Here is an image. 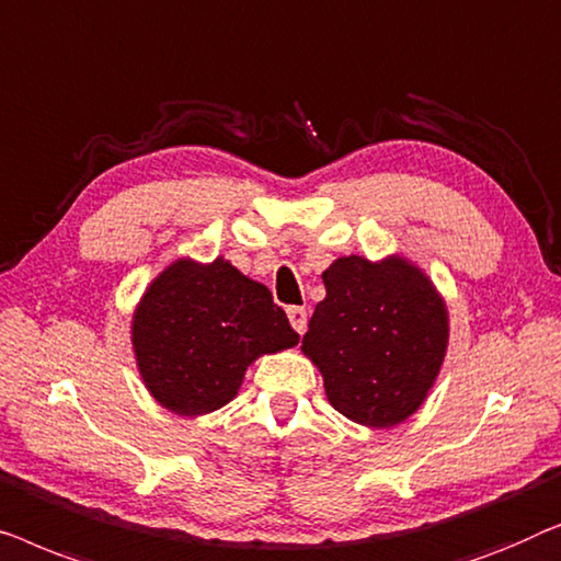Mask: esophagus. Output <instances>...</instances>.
Returning <instances> with one entry per match:
<instances>
[{
    "mask_svg": "<svg viewBox=\"0 0 561 561\" xmlns=\"http://www.w3.org/2000/svg\"><path fill=\"white\" fill-rule=\"evenodd\" d=\"M287 318H289V322H291V328H295L297 333L302 335L305 330H307V310H305V307H289Z\"/></svg>",
    "mask_w": 561,
    "mask_h": 561,
    "instance_id": "34e87169",
    "label": "esophagus"
}]
</instances>
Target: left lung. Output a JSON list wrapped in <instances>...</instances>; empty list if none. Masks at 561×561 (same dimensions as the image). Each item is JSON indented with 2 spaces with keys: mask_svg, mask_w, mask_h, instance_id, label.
Masks as SVG:
<instances>
[{
  "mask_svg": "<svg viewBox=\"0 0 561 561\" xmlns=\"http://www.w3.org/2000/svg\"><path fill=\"white\" fill-rule=\"evenodd\" d=\"M302 351L320 368L328 401L351 422L393 427L435 383L447 351V307L404 256H341L322 272Z\"/></svg>",
  "mask_w": 561,
  "mask_h": 561,
  "instance_id": "obj_1",
  "label": "left lung"
}]
</instances>
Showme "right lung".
<instances>
[{"label": "right lung", "instance_id": "1", "mask_svg": "<svg viewBox=\"0 0 561 561\" xmlns=\"http://www.w3.org/2000/svg\"><path fill=\"white\" fill-rule=\"evenodd\" d=\"M299 343L272 291L226 259H178L149 284L131 320L141 381L164 409L201 416L228 404L264 353Z\"/></svg>", "mask_w": 561, "mask_h": 561}]
</instances>
